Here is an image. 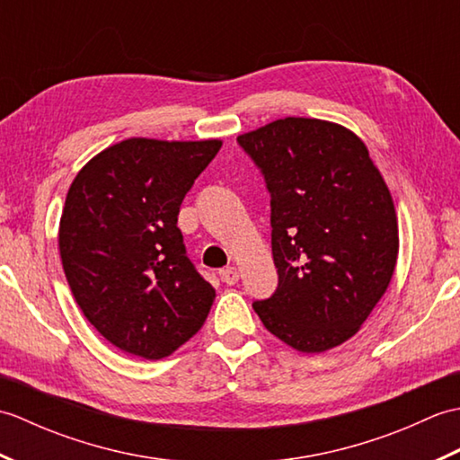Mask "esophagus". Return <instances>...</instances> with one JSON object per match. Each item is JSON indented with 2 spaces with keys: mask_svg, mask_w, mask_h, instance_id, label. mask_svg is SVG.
Segmentation results:
<instances>
[{
  "mask_svg": "<svg viewBox=\"0 0 460 460\" xmlns=\"http://www.w3.org/2000/svg\"><path fill=\"white\" fill-rule=\"evenodd\" d=\"M219 277L223 282H227V285H237L239 270H237V267H227L219 272Z\"/></svg>",
  "mask_w": 460,
  "mask_h": 460,
  "instance_id": "obj_1",
  "label": "esophagus"
}]
</instances>
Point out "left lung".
Instances as JSON below:
<instances>
[{
	"mask_svg": "<svg viewBox=\"0 0 460 460\" xmlns=\"http://www.w3.org/2000/svg\"><path fill=\"white\" fill-rule=\"evenodd\" d=\"M270 191L277 292L252 302L302 354L344 344L392 282L399 227L367 146L346 126L287 116L239 136Z\"/></svg>",
	"mask_w": 460,
	"mask_h": 460,
	"instance_id": "1",
	"label": "left lung"
}]
</instances>
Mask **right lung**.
<instances>
[{"mask_svg":"<svg viewBox=\"0 0 460 460\" xmlns=\"http://www.w3.org/2000/svg\"><path fill=\"white\" fill-rule=\"evenodd\" d=\"M221 140L128 138L68 188L58 252L86 320L126 354L162 359L201 330L215 288L185 255L180 205Z\"/></svg>","mask_w":460,"mask_h":460,"instance_id":"1","label":"right lung"}]
</instances>
